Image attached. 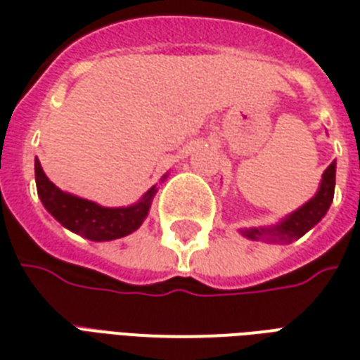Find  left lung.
I'll use <instances>...</instances> for the list:
<instances>
[{
  "instance_id": "8db88e82",
  "label": "left lung",
  "mask_w": 360,
  "mask_h": 360,
  "mask_svg": "<svg viewBox=\"0 0 360 360\" xmlns=\"http://www.w3.org/2000/svg\"><path fill=\"white\" fill-rule=\"evenodd\" d=\"M336 185V160L321 175L318 192L308 200L304 205L295 209L293 213L276 222L273 226H257V228H245L239 230L240 236L250 240H267V243H280L290 245L293 240L301 239L307 231H310L319 220L329 211L333 198H335Z\"/></svg>"
}]
</instances>
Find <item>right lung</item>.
Returning <instances> with one entry per match:
<instances>
[{
    "instance_id": "right-lung-1",
    "label": "right lung",
    "mask_w": 360,
    "mask_h": 360,
    "mask_svg": "<svg viewBox=\"0 0 360 360\" xmlns=\"http://www.w3.org/2000/svg\"><path fill=\"white\" fill-rule=\"evenodd\" d=\"M166 179V175L162 181ZM35 183L37 194L42 205L59 224L72 233L86 237L89 240H114L130 236L143 224L149 214L151 202L157 194V185H153L143 196L127 207H103L97 202L78 198L63 192L48 179L42 172L39 158H35Z\"/></svg>"
}]
</instances>
